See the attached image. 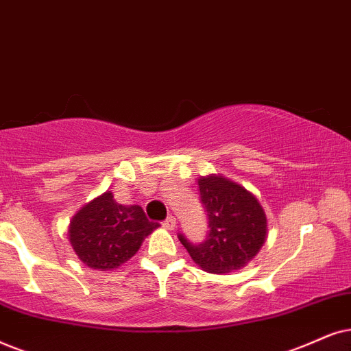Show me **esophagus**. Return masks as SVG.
<instances>
[{"label": "esophagus", "instance_id": "esophagus-1", "mask_svg": "<svg viewBox=\"0 0 351 351\" xmlns=\"http://www.w3.org/2000/svg\"><path fill=\"white\" fill-rule=\"evenodd\" d=\"M162 225H163V227H165L167 230H173V228L176 227V219H175V217H173V215L167 217V219L162 221Z\"/></svg>", "mask_w": 351, "mask_h": 351}]
</instances>
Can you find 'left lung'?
I'll list each match as a JSON object with an SVG mask.
<instances>
[{
  "instance_id": "8db88e82",
  "label": "left lung",
  "mask_w": 351,
  "mask_h": 351,
  "mask_svg": "<svg viewBox=\"0 0 351 351\" xmlns=\"http://www.w3.org/2000/svg\"><path fill=\"white\" fill-rule=\"evenodd\" d=\"M199 193L208 221L206 239L191 243L178 233L180 241L191 259L207 272L227 274L241 269L265 241L264 208L250 191L221 176H201Z\"/></svg>"
}]
</instances>
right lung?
I'll list each match as a JSON object with an SVG mask.
<instances>
[{"mask_svg":"<svg viewBox=\"0 0 351 351\" xmlns=\"http://www.w3.org/2000/svg\"><path fill=\"white\" fill-rule=\"evenodd\" d=\"M157 228L141 206H121L105 193L74 215L69 241L79 259L90 269L112 270L126 263Z\"/></svg>","mask_w":351,"mask_h":351,"instance_id":"obj_1","label":"right lung"}]
</instances>
